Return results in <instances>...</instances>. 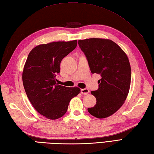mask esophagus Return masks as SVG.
<instances>
[{
	"label": "esophagus",
	"instance_id": "obj_1",
	"mask_svg": "<svg viewBox=\"0 0 154 154\" xmlns=\"http://www.w3.org/2000/svg\"><path fill=\"white\" fill-rule=\"evenodd\" d=\"M81 93L83 94H87L89 93V90L88 89H82L81 90Z\"/></svg>",
	"mask_w": 154,
	"mask_h": 154
}]
</instances>
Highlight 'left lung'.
Returning a JSON list of instances; mask_svg holds the SVG:
<instances>
[{
	"label": "left lung",
	"instance_id": "1",
	"mask_svg": "<svg viewBox=\"0 0 154 154\" xmlns=\"http://www.w3.org/2000/svg\"><path fill=\"white\" fill-rule=\"evenodd\" d=\"M85 54L92 73L100 74L99 89L91 91L97 103L88 112L98 119L112 115L123 105L129 93L131 67L129 60L115 42L104 38L78 41Z\"/></svg>",
	"mask_w": 154,
	"mask_h": 154
}]
</instances>
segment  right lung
Listing matches in <instances>:
<instances>
[{
	"label": "right lung",
	"mask_w": 154,
	"mask_h": 154,
	"mask_svg": "<svg viewBox=\"0 0 154 154\" xmlns=\"http://www.w3.org/2000/svg\"><path fill=\"white\" fill-rule=\"evenodd\" d=\"M77 40L40 44L29 54L22 71V82L29 100L46 119L56 120L66 113L69 103L81 92L77 87L59 85L55 75L60 63L76 48Z\"/></svg>",
	"instance_id": "right-lung-1"
}]
</instances>
